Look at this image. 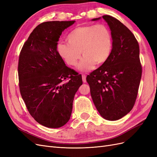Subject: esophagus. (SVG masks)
<instances>
[{
    "instance_id": "obj_1",
    "label": "esophagus",
    "mask_w": 157,
    "mask_h": 157,
    "mask_svg": "<svg viewBox=\"0 0 157 157\" xmlns=\"http://www.w3.org/2000/svg\"><path fill=\"white\" fill-rule=\"evenodd\" d=\"M82 81L83 82H86V75H82Z\"/></svg>"
}]
</instances>
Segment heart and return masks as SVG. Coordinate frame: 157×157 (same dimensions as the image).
I'll return each instance as SVG.
<instances>
[{"mask_svg": "<svg viewBox=\"0 0 157 157\" xmlns=\"http://www.w3.org/2000/svg\"><path fill=\"white\" fill-rule=\"evenodd\" d=\"M67 39L69 42H58L57 51L61 58L70 65L77 64L82 53L83 58L77 66L80 71H91L96 64L105 63L111 54L112 35L105 25L77 27L70 32Z\"/></svg>", "mask_w": 157, "mask_h": 157, "instance_id": "b5f03b06", "label": "heart"}]
</instances>
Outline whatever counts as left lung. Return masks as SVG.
Segmentation results:
<instances>
[{
    "instance_id": "1",
    "label": "left lung",
    "mask_w": 157,
    "mask_h": 157,
    "mask_svg": "<svg viewBox=\"0 0 157 157\" xmlns=\"http://www.w3.org/2000/svg\"><path fill=\"white\" fill-rule=\"evenodd\" d=\"M102 18L111 30L112 50L105 62L87 76L86 81L100 115L107 121H117L134 105L142 73L140 47L133 33L120 21L108 15Z\"/></svg>"
}]
</instances>
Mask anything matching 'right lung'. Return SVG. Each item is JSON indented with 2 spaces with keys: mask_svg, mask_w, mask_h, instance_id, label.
Instances as JSON below:
<instances>
[{
  "mask_svg": "<svg viewBox=\"0 0 157 157\" xmlns=\"http://www.w3.org/2000/svg\"><path fill=\"white\" fill-rule=\"evenodd\" d=\"M75 21L40 23L23 44L18 63L19 86L31 115L40 124L57 128L70 119L82 76L69 68L57 51L62 32ZM70 78L68 82L64 79Z\"/></svg>",
  "mask_w": 157,
  "mask_h": 157,
  "instance_id": "add662e5",
  "label": "right lung"
}]
</instances>
